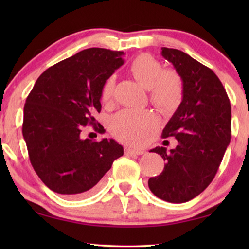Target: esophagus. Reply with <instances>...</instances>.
<instances>
[{"instance_id":"34e87169","label":"esophagus","mask_w":249,"mask_h":249,"mask_svg":"<svg viewBox=\"0 0 249 249\" xmlns=\"http://www.w3.org/2000/svg\"><path fill=\"white\" fill-rule=\"evenodd\" d=\"M125 154L126 155H142V154H144V150H142V149L130 148V147H126V148H125Z\"/></svg>"}]
</instances>
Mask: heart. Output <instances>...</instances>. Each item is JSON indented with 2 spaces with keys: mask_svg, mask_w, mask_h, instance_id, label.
Here are the masks:
<instances>
[{
  "mask_svg": "<svg viewBox=\"0 0 249 249\" xmlns=\"http://www.w3.org/2000/svg\"><path fill=\"white\" fill-rule=\"evenodd\" d=\"M134 79L148 89L150 102L160 112L170 114L180 107L183 99L184 87L181 75L174 69H163L158 59L148 53L135 58L129 66ZM115 81L113 77L105 80L101 99L107 103L112 99ZM158 120L148 111L124 109L109 121V130L116 140L126 144L141 145L157 128Z\"/></svg>",
  "mask_w": 249,
  "mask_h": 249,
  "instance_id": "heart-1",
  "label": "heart"
}]
</instances>
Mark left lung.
<instances>
[{"mask_svg":"<svg viewBox=\"0 0 249 249\" xmlns=\"http://www.w3.org/2000/svg\"><path fill=\"white\" fill-rule=\"evenodd\" d=\"M183 80L180 107L162 130L175 137V149L156 147L166 161L159 176L148 180L154 195L170 203H183L203 192L212 182L231 142V109L220 79L208 67L183 52L161 48Z\"/></svg>","mask_w":249,"mask_h":249,"instance_id":"8db88e82","label":"left lung"}]
</instances>
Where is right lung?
Segmentation results:
<instances>
[{"instance_id":"obj_1","label":"right lung","mask_w":249,"mask_h":249,"mask_svg":"<svg viewBox=\"0 0 249 249\" xmlns=\"http://www.w3.org/2000/svg\"><path fill=\"white\" fill-rule=\"evenodd\" d=\"M123 54L84 49L44 71L28 94L23 136L34 170L53 192L70 199L91 195L113 161L123 156V147L114 140L80 136L84 126L95 125L102 86L124 64Z\"/></svg>"}]
</instances>
